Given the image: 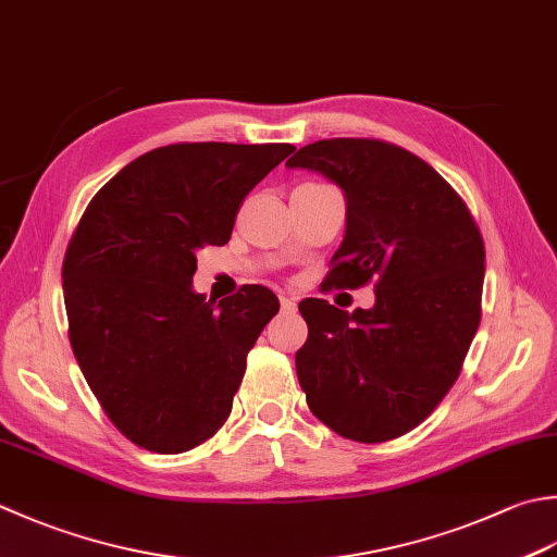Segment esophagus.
Returning <instances> with one entry per match:
<instances>
[{"label": "esophagus", "instance_id": "1", "mask_svg": "<svg viewBox=\"0 0 557 557\" xmlns=\"http://www.w3.org/2000/svg\"><path fill=\"white\" fill-rule=\"evenodd\" d=\"M280 304H282V309H285V311H292L294 307H297V299L287 297V294H280Z\"/></svg>", "mask_w": 557, "mask_h": 557}]
</instances>
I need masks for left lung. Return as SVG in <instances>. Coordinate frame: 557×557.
<instances>
[{"mask_svg": "<svg viewBox=\"0 0 557 557\" xmlns=\"http://www.w3.org/2000/svg\"><path fill=\"white\" fill-rule=\"evenodd\" d=\"M289 169L341 185L347 226L325 282L362 287L372 309L347 313L304 299L309 337L297 376L315 418L345 440H396L430 416L459 379L481 325V228L428 161L381 139L301 147Z\"/></svg>", "mask_w": 557, "mask_h": 557, "instance_id": "8db88e82", "label": "left lung"}]
</instances>
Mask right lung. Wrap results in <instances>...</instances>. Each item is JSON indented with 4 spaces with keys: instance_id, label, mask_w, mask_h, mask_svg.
Segmentation results:
<instances>
[{
    "instance_id": "right-lung-1",
    "label": "right lung",
    "mask_w": 557,
    "mask_h": 557,
    "mask_svg": "<svg viewBox=\"0 0 557 557\" xmlns=\"http://www.w3.org/2000/svg\"><path fill=\"white\" fill-rule=\"evenodd\" d=\"M292 145L183 141L108 181L62 263L70 343L129 442L183 454L226 422L248 350L280 311L263 285L214 307L193 292L198 250L232 238L238 207Z\"/></svg>"
}]
</instances>
